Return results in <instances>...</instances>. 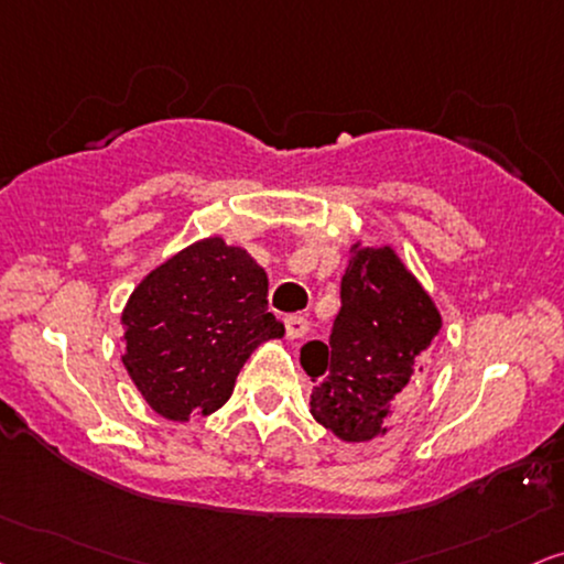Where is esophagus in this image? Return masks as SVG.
Wrapping results in <instances>:
<instances>
[{"label": "esophagus", "instance_id": "1", "mask_svg": "<svg viewBox=\"0 0 564 564\" xmlns=\"http://www.w3.org/2000/svg\"><path fill=\"white\" fill-rule=\"evenodd\" d=\"M306 333H310V323H306V317H302V315H289L286 317V335L291 340L304 338Z\"/></svg>", "mask_w": 564, "mask_h": 564}]
</instances>
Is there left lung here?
<instances>
[{
  "instance_id": "obj_1",
  "label": "left lung",
  "mask_w": 564,
  "mask_h": 564,
  "mask_svg": "<svg viewBox=\"0 0 564 564\" xmlns=\"http://www.w3.org/2000/svg\"><path fill=\"white\" fill-rule=\"evenodd\" d=\"M440 310L393 247H351L330 340L302 346L312 416L344 442H369L424 382Z\"/></svg>"
}]
</instances>
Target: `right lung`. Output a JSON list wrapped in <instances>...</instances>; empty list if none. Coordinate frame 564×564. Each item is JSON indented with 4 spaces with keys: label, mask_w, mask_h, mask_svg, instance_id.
<instances>
[{
    "label": "right lung",
    "mask_w": 564,
    "mask_h": 564,
    "mask_svg": "<svg viewBox=\"0 0 564 564\" xmlns=\"http://www.w3.org/2000/svg\"><path fill=\"white\" fill-rule=\"evenodd\" d=\"M122 325L127 372L171 422L218 411L249 354L286 333L268 312L265 270L220 237L184 247L142 278Z\"/></svg>",
    "instance_id": "obj_1"
}]
</instances>
